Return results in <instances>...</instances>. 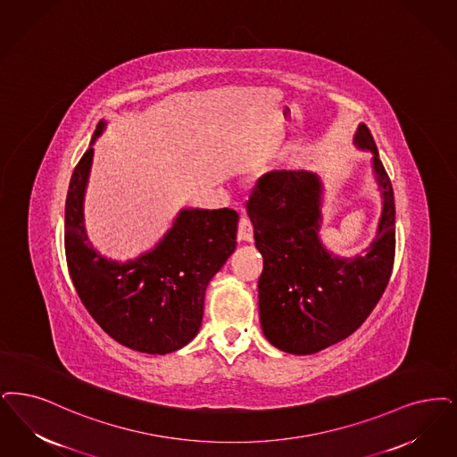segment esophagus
<instances>
[{
  "label": "esophagus",
  "mask_w": 457,
  "mask_h": 457,
  "mask_svg": "<svg viewBox=\"0 0 457 457\" xmlns=\"http://www.w3.org/2000/svg\"><path fill=\"white\" fill-rule=\"evenodd\" d=\"M237 237L241 241H253V226L248 216H241L237 222Z\"/></svg>",
  "instance_id": "obj_1"
}]
</instances>
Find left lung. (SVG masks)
I'll return each mask as SVG.
<instances>
[{
  "label": "left lung",
  "mask_w": 457,
  "mask_h": 457,
  "mask_svg": "<svg viewBox=\"0 0 457 457\" xmlns=\"http://www.w3.org/2000/svg\"><path fill=\"white\" fill-rule=\"evenodd\" d=\"M355 145L372 151L383 190L378 237L365 256L328 253L318 237L321 183L308 171L274 170L252 188L246 212L263 256L258 278L260 321L267 340L284 352L308 355L345 340L376 308L395 263V194L365 124Z\"/></svg>",
  "instance_id": "left-lung-1"
}]
</instances>
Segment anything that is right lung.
<instances>
[{
    "label": "right lung",
    "instance_id": "obj_1",
    "mask_svg": "<svg viewBox=\"0 0 457 457\" xmlns=\"http://www.w3.org/2000/svg\"><path fill=\"white\" fill-rule=\"evenodd\" d=\"M100 122L93 139L102 134ZM93 147L74 168L66 197L64 250L74 289L93 320L124 347L170 353L201 328L209 280L237 248L233 209H185L160 245L128 263L93 250L83 224V195Z\"/></svg>",
    "mask_w": 457,
    "mask_h": 457
}]
</instances>
